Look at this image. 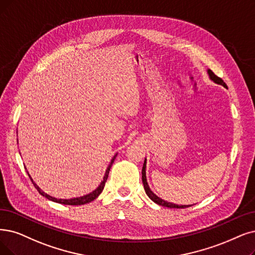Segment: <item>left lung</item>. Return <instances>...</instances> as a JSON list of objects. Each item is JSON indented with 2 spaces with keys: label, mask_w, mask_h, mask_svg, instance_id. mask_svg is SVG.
<instances>
[{
  "label": "left lung",
  "mask_w": 255,
  "mask_h": 255,
  "mask_svg": "<svg viewBox=\"0 0 255 255\" xmlns=\"http://www.w3.org/2000/svg\"><path fill=\"white\" fill-rule=\"evenodd\" d=\"M207 73L209 75V78L213 81V83H216L218 85H221L223 87H226V84L224 83L223 79L218 77L215 73L212 72L211 70H207ZM145 168H146V159L144 160V163H143V167H142V182H143V185H144V190L146 192V195L148 196V198L152 201L155 202L156 204L158 205H161V206H164V207H168V208H186V207H189L191 205H177V204H174V203H170V202H166L164 200H162L161 198H159L158 196H156L154 192H152L147 184V181H146V172H145Z\"/></svg>",
  "instance_id": "obj_1"
}]
</instances>
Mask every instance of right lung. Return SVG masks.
<instances>
[{"mask_svg": "<svg viewBox=\"0 0 255 255\" xmlns=\"http://www.w3.org/2000/svg\"><path fill=\"white\" fill-rule=\"evenodd\" d=\"M116 156H117V154H116L113 158H112V160H111V162H110V164H109V166H108V168H107V170H106V174H105L104 180L101 181L99 186H98L95 190H93L92 192L88 193V195H85V196H83V197H78V198H73V199H56V198H54V197H51V196L47 195V193H45L42 189H40V188L35 184V183H34L33 180H32V178L30 177L28 171H27V174H28L30 180L32 181L33 185H34V187L37 189V191H38L43 197L47 198L48 200H51V201H53V202L59 203V204H65V205H84V204H87V203H90V202L94 201V200L100 195V193L103 192V190H104V188H105V184H106V182H107V179H108V176H109V171H110V169H111L112 164H113V163H114V160H115ZM25 168H26V167H25Z\"/></svg>", "mask_w": 255, "mask_h": 255, "instance_id": "1", "label": "right lung"}]
</instances>
